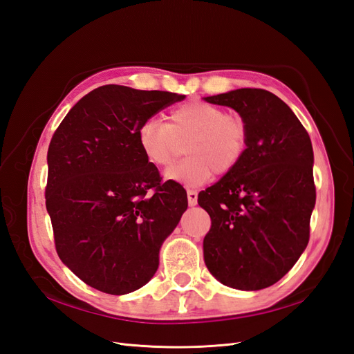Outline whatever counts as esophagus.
<instances>
[{
    "mask_svg": "<svg viewBox=\"0 0 354 354\" xmlns=\"http://www.w3.org/2000/svg\"><path fill=\"white\" fill-rule=\"evenodd\" d=\"M187 201L190 207H195L198 203V192L196 190H187Z\"/></svg>",
    "mask_w": 354,
    "mask_h": 354,
    "instance_id": "1",
    "label": "esophagus"
}]
</instances>
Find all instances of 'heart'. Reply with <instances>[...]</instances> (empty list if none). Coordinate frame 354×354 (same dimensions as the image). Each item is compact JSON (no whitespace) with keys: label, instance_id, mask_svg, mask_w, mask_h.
<instances>
[{"label":"heart","instance_id":"obj_1","mask_svg":"<svg viewBox=\"0 0 354 354\" xmlns=\"http://www.w3.org/2000/svg\"><path fill=\"white\" fill-rule=\"evenodd\" d=\"M137 143L149 162L159 168L173 164L186 143L189 158L169 168L165 177L195 187L209 181L214 171L224 176L238 167L246 149V127L218 106L190 102L171 111L168 124L156 118L143 121Z\"/></svg>","mask_w":354,"mask_h":354}]
</instances>
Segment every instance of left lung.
Returning a JSON list of instances; mask_svg holds the SVG:
<instances>
[{
    "label": "left lung",
    "instance_id": "left-lung-1",
    "mask_svg": "<svg viewBox=\"0 0 354 354\" xmlns=\"http://www.w3.org/2000/svg\"><path fill=\"white\" fill-rule=\"evenodd\" d=\"M203 100L229 106L246 127L238 167L198 196L211 217L203 260L223 285L259 291L282 279L308 243L316 202L312 142L270 91L239 88Z\"/></svg>",
    "mask_w": 354,
    "mask_h": 354
}]
</instances>
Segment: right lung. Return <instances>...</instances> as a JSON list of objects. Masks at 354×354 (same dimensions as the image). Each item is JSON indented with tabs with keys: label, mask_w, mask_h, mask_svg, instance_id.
I'll return each instance as SVG.
<instances>
[{
	"label": "right lung",
	"mask_w": 354,
	"mask_h": 354,
	"mask_svg": "<svg viewBox=\"0 0 354 354\" xmlns=\"http://www.w3.org/2000/svg\"><path fill=\"white\" fill-rule=\"evenodd\" d=\"M186 95L103 85L73 106L48 146L46 207L63 264L124 295L152 279L159 250L187 209L137 143L140 124Z\"/></svg>",
	"instance_id": "obj_1"
}]
</instances>
